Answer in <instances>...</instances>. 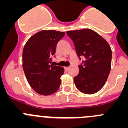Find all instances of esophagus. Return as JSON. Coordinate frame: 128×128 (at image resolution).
<instances>
[{"mask_svg":"<svg viewBox=\"0 0 128 128\" xmlns=\"http://www.w3.org/2000/svg\"><path fill=\"white\" fill-rule=\"evenodd\" d=\"M69 68H70L69 67H64V69H65L66 71H68L69 70Z\"/></svg>","mask_w":128,"mask_h":128,"instance_id":"esophagus-1","label":"esophagus"}]
</instances>
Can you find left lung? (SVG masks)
I'll list each match as a JSON object with an SVG mask.
<instances>
[{"label":"left lung","instance_id":"8db88e82","mask_svg":"<svg viewBox=\"0 0 128 128\" xmlns=\"http://www.w3.org/2000/svg\"><path fill=\"white\" fill-rule=\"evenodd\" d=\"M66 34L74 42L79 58H85L83 64L78 66L79 73L74 77L76 87L84 94L97 92L105 84L111 70L110 45L100 34L88 28L67 31Z\"/></svg>","mask_w":128,"mask_h":128}]
</instances>
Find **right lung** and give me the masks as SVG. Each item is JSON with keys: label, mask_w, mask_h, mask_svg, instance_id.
I'll use <instances>...</instances> for the list:
<instances>
[{"label": "right lung", "mask_w": 128, "mask_h": 128, "mask_svg": "<svg viewBox=\"0 0 128 128\" xmlns=\"http://www.w3.org/2000/svg\"><path fill=\"white\" fill-rule=\"evenodd\" d=\"M64 35V32L43 30L31 36L24 46L22 63L25 76L30 87L41 95H51L60 86L64 69L50 63L57 42Z\"/></svg>", "instance_id": "1"}]
</instances>
